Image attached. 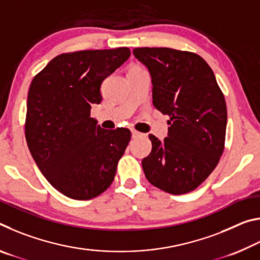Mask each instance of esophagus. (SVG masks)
Segmentation results:
<instances>
[{"instance_id": "obj_1", "label": "esophagus", "mask_w": 260, "mask_h": 260, "mask_svg": "<svg viewBox=\"0 0 260 260\" xmlns=\"http://www.w3.org/2000/svg\"><path fill=\"white\" fill-rule=\"evenodd\" d=\"M142 135V133H140V132H138V131H132V138H134V139H136V138H139V136H141Z\"/></svg>"}]
</instances>
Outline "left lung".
<instances>
[{"label": "left lung", "mask_w": 260, "mask_h": 260, "mask_svg": "<svg viewBox=\"0 0 260 260\" xmlns=\"http://www.w3.org/2000/svg\"><path fill=\"white\" fill-rule=\"evenodd\" d=\"M152 81V103L167 114L169 134H150L143 158L148 181L173 195L193 190L212 173L225 148L227 108L214 73L201 56L171 48H135Z\"/></svg>", "instance_id": "left-lung-1"}]
</instances>
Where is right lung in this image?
Instances as JSON below:
<instances>
[{
  "label": "right lung",
  "instance_id": "obj_1",
  "mask_svg": "<svg viewBox=\"0 0 260 260\" xmlns=\"http://www.w3.org/2000/svg\"><path fill=\"white\" fill-rule=\"evenodd\" d=\"M129 56L126 47L61 54L30 82L26 142L41 173L70 199L90 200L107 190L128 146V128L103 129L90 109L102 101L104 79Z\"/></svg>",
  "mask_w": 260,
  "mask_h": 260
}]
</instances>
